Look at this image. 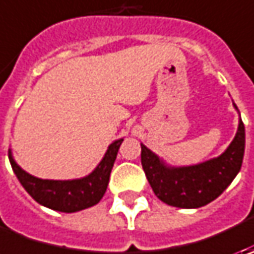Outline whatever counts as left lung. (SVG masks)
I'll return each mask as SVG.
<instances>
[{"mask_svg": "<svg viewBox=\"0 0 254 254\" xmlns=\"http://www.w3.org/2000/svg\"><path fill=\"white\" fill-rule=\"evenodd\" d=\"M243 154L245 126L240 120L233 141L218 158L171 168L141 144V165L158 199L171 206L192 209L208 205L229 187L240 171Z\"/></svg>", "mask_w": 254, "mask_h": 254, "instance_id": "obj_1", "label": "left lung"}]
</instances>
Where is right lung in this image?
<instances>
[{"label":"right lung","mask_w":254,"mask_h":254,"mask_svg":"<svg viewBox=\"0 0 254 254\" xmlns=\"http://www.w3.org/2000/svg\"><path fill=\"white\" fill-rule=\"evenodd\" d=\"M122 142L123 138H120L110 144L109 150L104 154V158L97 165V168L90 175L84 177L82 180H39L25 172L14 161L11 154H9V162L21 185L38 203L44 205L49 209L72 213V212L90 208L100 202L107 190L110 172Z\"/></svg>","instance_id":"obj_1"}]
</instances>
